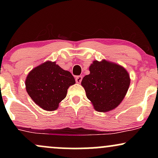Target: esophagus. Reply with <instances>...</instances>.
Masks as SVG:
<instances>
[{
    "label": "esophagus",
    "mask_w": 158,
    "mask_h": 158,
    "mask_svg": "<svg viewBox=\"0 0 158 158\" xmlns=\"http://www.w3.org/2000/svg\"><path fill=\"white\" fill-rule=\"evenodd\" d=\"M81 80H82V76H77V77H76V81L77 83H80Z\"/></svg>",
    "instance_id": "34e87169"
}]
</instances>
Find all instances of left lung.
I'll return each instance as SVG.
<instances>
[{
	"label": "left lung",
	"mask_w": 158,
	"mask_h": 158,
	"mask_svg": "<svg viewBox=\"0 0 158 158\" xmlns=\"http://www.w3.org/2000/svg\"><path fill=\"white\" fill-rule=\"evenodd\" d=\"M89 70L90 74L83 78L81 84L94 108L106 112L117 108L129 88L130 77L126 69L103 60L94 61Z\"/></svg>",
	"instance_id": "8db88e82"
}]
</instances>
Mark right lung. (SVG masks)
I'll list each match as a JSON object with an SVG mask.
<instances>
[{"instance_id": "obj_1", "label": "right lung", "mask_w": 158, "mask_h": 158, "mask_svg": "<svg viewBox=\"0 0 158 158\" xmlns=\"http://www.w3.org/2000/svg\"><path fill=\"white\" fill-rule=\"evenodd\" d=\"M73 84V75L51 61H46L32 70L25 82L31 99L46 110L57 109L59 103L66 97L68 88Z\"/></svg>"}]
</instances>
